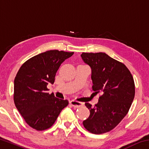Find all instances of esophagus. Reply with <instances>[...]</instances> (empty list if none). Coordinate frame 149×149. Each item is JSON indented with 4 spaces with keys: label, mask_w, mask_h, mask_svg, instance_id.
Returning <instances> with one entry per match:
<instances>
[{
    "label": "esophagus",
    "mask_w": 149,
    "mask_h": 149,
    "mask_svg": "<svg viewBox=\"0 0 149 149\" xmlns=\"http://www.w3.org/2000/svg\"><path fill=\"white\" fill-rule=\"evenodd\" d=\"M70 104L72 106V107H74L75 108H79L84 105V102H78V101H76V100H71V101L70 102Z\"/></svg>",
    "instance_id": "34e87169"
}]
</instances>
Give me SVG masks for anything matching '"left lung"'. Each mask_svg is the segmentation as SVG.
Wrapping results in <instances>:
<instances>
[{"label": "left lung", "mask_w": 149, "mask_h": 149, "mask_svg": "<svg viewBox=\"0 0 149 149\" xmlns=\"http://www.w3.org/2000/svg\"><path fill=\"white\" fill-rule=\"evenodd\" d=\"M81 56L91 68L93 90L101 93L95 107L85 103L90 115L83 124L94 134L108 132L130 110L135 97L134 80L124 64L104 52H83Z\"/></svg>", "instance_id": "left-lung-1"}]
</instances>
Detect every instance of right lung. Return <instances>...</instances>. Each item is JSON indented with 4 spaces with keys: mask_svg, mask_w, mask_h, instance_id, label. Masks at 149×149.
<instances>
[{
    "mask_svg": "<svg viewBox=\"0 0 149 149\" xmlns=\"http://www.w3.org/2000/svg\"><path fill=\"white\" fill-rule=\"evenodd\" d=\"M74 52L48 50L24 62L14 79V100L17 110L30 127L43 131L54 124L68 100L59 99L47 91L53 84L62 63Z\"/></svg>",
    "mask_w": 149,
    "mask_h": 149,
    "instance_id": "right-lung-1",
    "label": "right lung"
}]
</instances>
